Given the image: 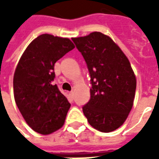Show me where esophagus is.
I'll return each instance as SVG.
<instances>
[{"instance_id":"1","label":"esophagus","mask_w":159,"mask_h":159,"mask_svg":"<svg viewBox=\"0 0 159 159\" xmlns=\"http://www.w3.org/2000/svg\"><path fill=\"white\" fill-rule=\"evenodd\" d=\"M69 96H70V100H73V99H74V92H73V91L70 92Z\"/></svg>"}]
</instances>
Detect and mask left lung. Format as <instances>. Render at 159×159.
Wrapping results in <instances>:
<instances>
[{"label":"left lung","instance_id":"left-lung-1","mask_svg":"<svg viewBox=\"0 0 159 159\" xmlns=\"http://www.w3.org/2000/svg\"><path fill=\"white\" fill-rule=\"evenodd\" d=\"M90 75V100L83 114L95 129H118L132 109L136 79L130 63L111 37L100 32L72 38Z\"/></svg>","mask_w":159,"mask_h":159}]
</instances>
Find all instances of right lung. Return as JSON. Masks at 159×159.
<instances>
[{"mask_svg": "<svg viewBox=\"0 0 159 159\" xmlns=\"http://www.w3.org/2000/svg\"><path fill=\"white\" fill-rule=\"evenodd\" d=\"M75 48L71 41L43 34L33 40L13 76L16 105L31 129L49 134L64 125L70 104L57 85L54 64Z\"/></svg>", "mask_w": 159, "mask_h": 159, "instance_id": "obj_1", "label": "right lung"}]
</instances>
